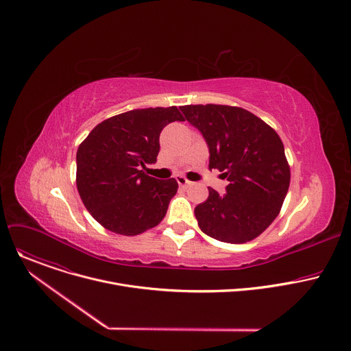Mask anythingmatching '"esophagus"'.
<instances>
[{"label":"esophagus","mask_w":351,"mask_h":351,"mask_svg":"<svg viewBox=\"0 0 351 351\" xmlns=\"http://www.w3.org/2000/svg\"><path fill=\"white\" fill-rule=\"evenodd\" d=\"M176 180H178V184H179L182 189H187V187L191 184V182H189L184 176H176Z\"/></svg>","instance_id":"esophagus-1"}]
</instances>
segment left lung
Masks as SVG:
<instances>
[{"mask_svg":"<svg viewBox=\"0 0 351 351\" xmlns=\"http://www.w3.org/2000/svg\"><path fill=\"white\" fill-rule=\"evenodd\" d=\"M184 118L210 149V169L228 178L226 193L210 195L194 208L199 229L225 243L260 236L278 217L289 190L290 168L278 133L247 110L229 106H184Z\"/></svg>","mask_w":351,"mask_h":351,"instance_id":"1","label":"left lung"}]
</instances>
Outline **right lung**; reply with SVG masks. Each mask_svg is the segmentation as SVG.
Masks as SVG:
<instances>
[{"label":"right lung","instance_id":"1","mask_svg":"<svg viewBox=\"0 0 351 351\" xmlns=\"http://www.w3.org/2000/svg\"><path fill=\"white\" fill-rule=\"evenodd\" d=\"M184 121L176 107L133 110L98 123L77 148L76 186L91 217L106 229L134 236L165 217L178 182L145 175L154 164L160 134Z\"/></svg>","mask_w":351,"mask_h":351}]
</instances>
